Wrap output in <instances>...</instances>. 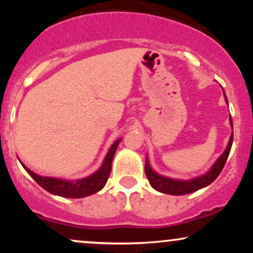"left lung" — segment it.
I'll return each mask as SVG.
<instances>
[{
    "label": "left lung",
    "mask_w": 253,
    "mask_h": 253,
    "mask_svg": "<svg viewBox=\"0 0 253 253\" xmlns=\"http://www.w3.org/2000/svg\"><path fill=\"white\" fill-rule=\"evenodd\" d=\"M225 100L228 104L227 97L225 95ZM229 123H231L232 128H233V123H232V118H229ZM232 143H233V133L229 136V141L227 144V147L223 151L221 156L217 158V161L214 163L213 167L211 168V170L208 172H206L205 175L195 177V178L189 179V181H182V179H173L169 178V177H165L159 175V173L155 172L152 170V168L150 167L149 161L146 158V163H145V173H146L147 178H149L150 184L152 185V188H155L157 191H161L163 194H169V195H185V194L194 193V191L201 189V188L207 187L211 182H214L216 179V177L220 175L223 167H225L226 161H227L229 151H231Z\"/></svg>",
    "instance_id": "1"
}]
</instances>
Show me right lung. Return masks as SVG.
Instances as JSON below:
<instances>
[{
  "mask_svg": "<svg viewBox=\"0 0 253 253\" xmlns=\"http://www.w3.org/2000/svg\"><path fill=\"white\" fill-rule=\"evenodd\" d=\"M121 139H118L110 146L102 165H101V168L96 172L85 177V178L76 179V181H66V179L54 178V177L39 176L36 172H33V171H31L27 167H25L24 164H21L25 168V170L32 176V178L40 187L47 190L48 193L62 197H69V199H81V197L92 195V194L97 193V191H100L104 187L110 175L113 158H114L115 151H117L118 145Z\"/></svg>",
  "mask_w": 253,
  "mask_h": 253,
  "instance_id": "add662e5",
  "label": "right lung"
}]
</instances>
